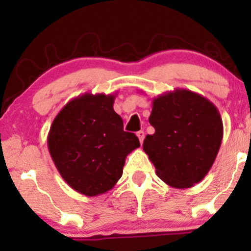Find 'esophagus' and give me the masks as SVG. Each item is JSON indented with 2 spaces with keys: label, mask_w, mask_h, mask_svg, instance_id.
Returning <instances> with one entry per match:
<instances>
[{
  "label": "esophagus",
  "mask_w": 251,
  "mask_h": 251,
  "mask_svg": "<svg viewBox=\"0 0 251 251\" xmlns=\"http://www.w3.org/2000/svg\"><path fill=\"white\" fill-rule=\"evenodd\" d=\"M137 137L139 138V142H140V144H143V142H144V138H145V133H144V131H139V132H137Z\"/></svg>",
  "instance_id": "1"
}]
</instances>
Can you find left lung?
<instances>
[{"label":"left lung","mask_w":251,"mask_h":251,"mask_svg":"<svg viewBox=\"0 0 251 251\" xmlns=\"http://www.w3.org/2000/svg\"><path fill=\"white\" fill-rule=\"evenodd\" d=\"M143 150L155 174L169 186L188 189L205 177L220 151L223 122L210 100L189 89L176 88L152 101Z\"/></svg>","instance_id":"1"}]
</instances>
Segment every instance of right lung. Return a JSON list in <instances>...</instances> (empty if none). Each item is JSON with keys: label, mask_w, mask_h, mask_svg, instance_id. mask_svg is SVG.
<instances>
[{"label": "right lung", "mask_w": 251, "mask_h": 251, "mask_svg": "<svg viewBox=\"0 0 251 251\" xmlns=\"http://www.w3.org/2000/svg\"><path fill=\"white\" fill-rule=\"evenodd\" d=\"M117 94L85 93L63 106L51 123L47 143L63 180L87 197L113 188L128 153L139 148L134 133L124 131L113 109Z\"/></svg>", "instance_id": "1"}]
</instances>
